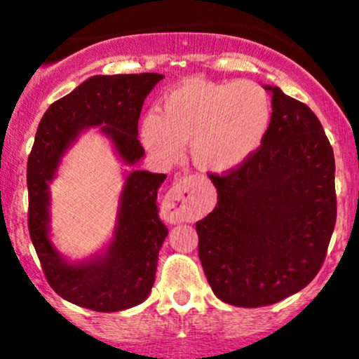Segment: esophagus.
<instances>
[{
	"label": "esophagus",
	"mask_w": 359,
	"mask_h": 359,
	"mask_svg": "<svg viewBox=\"0 0 359 359\" xmlns=\"http://www.w3.org/2000/svg\"><path fill=\"white\" fill-rule=\"evenodd\" d=\"M194 180L191 177H180L173 182L172 189L166 194L163 208L168 213L173 222H187L193 220L198 212V205L194 201Z\"/></svg>",
	"instance_id": "esophagus-1"
}]
</instances>
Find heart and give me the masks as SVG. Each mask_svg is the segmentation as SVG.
I'll list each match as a JSON object with an SVG mask.
<instances>
[{
	"label": "heart",
	"instance_id": "b5f03b06",
	"mask_svg": "<svg viewBox=\"0 0 359 359\" xmlns=\"http://www.w3.org/2000/svg\"><path fill=\"white\" fill-rule=\"evenodd\" d=\"M273 106L253 81L213 83L187 79L163 97L156 114L144 121L142 139L158 158L175 159L189 144L203 172L226 173L255 153L271 125Z\"/></svg>",
	"mask_w": 359,
	"mask_h": 359
}]
</instances>
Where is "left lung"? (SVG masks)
<instances>
[{"label": "left lung", "instance_id": "obj_1", "mask_svg": "<svg viewBox=\"0 0 359 359\" xmlns=\"http://www.w3.org/2000/svg\"><path fill=\"white\" fill-rule=\"evenodd\" d=\"M267 135L236 168L208 173L217 205L196 222L213 293L240 307L276 304L314 280L337 219L335 159L320 119L276 86Z\"/></svg>", "mask_w": 359, "mask_h": 359}]
</instances>
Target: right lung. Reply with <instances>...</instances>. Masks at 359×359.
Here are the masks:
<instances>
[{
    "mask_svg": "<svg viewBox=\"0 0 359 359\" xmlns=\"http://www.w3.org/2000/svg\"><path fill=\"white\" fill-rule=\"evenodd\" d=\"M163 74L93 76L55 100L43 114L27 159V226L50 287L62 299L99 313L137 306L154 285L158 253L168 229L159 220L158 187L165 173L132 172L121 196L109 250L93 262H64L48 240V182L64 149L83 128L104 125L119 156L133 165L144 156L139 118L144 100Z\"/></svg>",
    "mask_w": 359,
    "mask_h": 359,
    "instance_id": "add662e5",
    "label": "right lung"
}]
</instances>
